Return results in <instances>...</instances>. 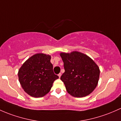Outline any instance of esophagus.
I'll use <instances>...</instances> for the list:
<instances>
[{
	"instance_id": "obj_1",
	"label": "esophagus",
	"mask_w": 121,
	"mask_h": 121,
	"mask_svg": "<svg viewBox=\"0 0 121 121\" xmlns=\"http://www.w3.org/2000/svg\"><path fill=\"white\" fill-rule=\"evenodd\" d=\"M58 77H59V78H60V77H61V73H60L58 75Z\"/></svg>"
}]
</instances>
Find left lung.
Listing matches in <instances>:
<instances>
[{
  "instance_id": "obj_1",
  "label": "left lung",
  "mask_w": 121,
  "mask_h": 121,
  "mask_svg": "<svg viewBox=\"0 0 121 121\" xmlns=\"http://www.w3.org/2000/svg\"><path fill=\"white\" fill-rule=\"evenodd\" d=\"M64 73L61 77L67 91L75 97L90 95L97 86L100 69L93 60L78 52L61 53Z\"/></svg>"
}]
</instances>
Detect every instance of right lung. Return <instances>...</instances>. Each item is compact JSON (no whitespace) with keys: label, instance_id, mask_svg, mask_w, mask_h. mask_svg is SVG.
I'll list each match as a JSON object with an SVG mask.
<instances>
[{"label":"right lung","instance_id":"add662e5","mask_svg":"<svg viewBox=\"0 0 121 121\" xmlns=\"http://www.w3.org/2000/svg\"><path fill=\"white\" fill-rule=\"evenodd\" d=\"M51 56L38 53L29 58L18 70L20 83L24 91L34 97H42L49 92L58 76L54 73Z\"/></svg>","mask_w":121,"mask_h":121}]
</instances>
